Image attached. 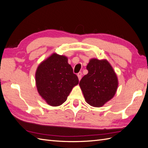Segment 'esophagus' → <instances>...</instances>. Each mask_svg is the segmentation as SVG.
Instances as JSON below:
<instances>
[{
	"instance_id": "obj_1",
	"label": "esophagus",
	"mask_w": 148,
	"mask_h": 148,
	"mask_svg": "<svg viewBox=\"0 0 148 148\" xmlns=\"http://www.w3.org/2000/svg\"><path fill=\"white\" fill-rule=\"evenodd\" d=\"M82 72H79V73H78V74H77V76H78V77L79 80H80V79L82 78Z\"/></svg>"
}]
</instances>
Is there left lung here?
<instances>
[{
  "mask_svg": "<svg viewBox=\"0 0 148 148\" xmlns=\"http://www.w3.org/2000/svg\"><path fill=\"white\" fill-rule=\"evenodd\" d=\"M88 73L79 83L86 102L93 107H101L114 96L118 81L107 60L92 59L86 66Z\"/></svg>",
  "mask_w": 148,
  "mask_h": 148,
  "instance_id": "8db88e82",
  "label": "left lung"
}]
</instances>
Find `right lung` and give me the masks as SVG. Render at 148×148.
<instances>
[{
  "mask_svg": "<svg viewBox=\"0 0 148 148\" xmlns=\"http://www.w3.org/2000/svg\"><path fill=\"white\" fill-rule=\"evenodd\" d=\"M36 83L39 95L47 103L58 106L66 101L79 80L67 58L54 53L38 67Z\"/></svg>",
  "mask_w": 148,
  "mask_h": 148,
  "instance_id": "1",
  "label": "right lung"
}]
</instances>
